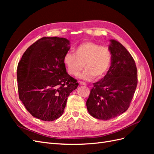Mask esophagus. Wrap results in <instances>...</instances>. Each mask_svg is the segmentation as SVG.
<instances>
[{
	"label": "esophagus",
	"instance_id": "34e87169",
	"mask_svg": "<svg viewBox=\"0 0 154 154\" xmlns=\"http://www.w3.org/2000/svg\"><path fill=\"white\" fill-rule=\"evenodd\" d=\"M79 83H80V85H87V83L83 82H79Z\"/></svg>",
	"mask_w": 154,
	"mask_h": 154
}]
</instances>
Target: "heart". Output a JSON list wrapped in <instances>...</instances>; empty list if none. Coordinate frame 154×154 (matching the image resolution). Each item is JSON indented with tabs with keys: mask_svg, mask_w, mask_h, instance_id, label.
Masks as SVG:
<instances>
[{
	"mask_svg": "<svg viewBox=\"0 0 154 154\" xmlns=\"http://www.w3.org/2000/svg\"><path fill=\"white\" fill-rule=\"evenodd\" d=\"M74 53H67L63 62L69 73L77 76L83 67L85 69L80 75L82 78L91 80L103 78L109 71L112 60L110 49L92 42H84L74 49Z\"/></svg>",
	"mask_w": 154,
	"mask_h": 154,
	"instance_id": "1",
	"label": "heart"
}]
</instances>
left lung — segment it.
I'll return each mask as SVG.
<instances>
[{
	"label": "left lung",
	"mask_w": 154,
	"mask_h": 154,
	"mask_svg": "<svg viewBox=\"0 0 154 154\" xmlns=\"http://www.w3.org/2000/svg\"><path fill=\"white\" fill-rule=\"evenodd\" d=\"M111 66L106 75L93 83L86 102L92 117L109 120L123 114L130 106L137 85V71L132 55L124 46L110 40Z\"/></svg>",
	"instance_id": "1"
}]
</instances>
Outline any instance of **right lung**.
Listing matches in <instances>:
<instances>
[{
	"instance_id": "add662e5",
	"label": "right lung",
	"mask_w": 154,
	"mask_h": 154,
	"mask_svg": "<svg viewBox=\"0 0 154 154\" xmlns=\"http://www.w3.org/2000/svg\"><path fill=\"white\" fill-rule=\"evenodd\" d=\"M69 44L65 38L43 37L27 49L18 62V96L33 117L45 122L58 119L70 93L78 86L63 62Z\"/></svg>"
}]
</instances>
